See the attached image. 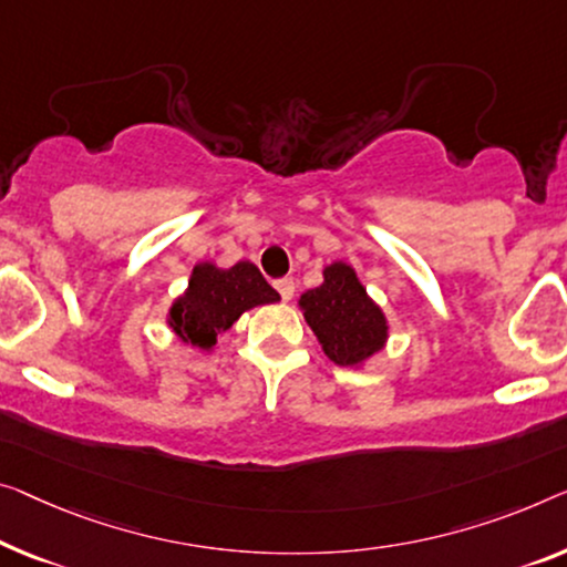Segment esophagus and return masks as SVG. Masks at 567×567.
<instances>
[{"mask_svg": "<svg viewBox=\"0 0 567 567\" xmlns=\"http://www.w3.org/2000/svg\"><path fill=\"white\" fill-rule=\"evenodd\" d=\"M275 290L280 292V298H282V300H292V295H295V282L290 280V277H282V280H277V282H275Z\"/></svg>", "mask_w": 567, "mask_h": 567, "instance_id": "1", "label": "esophagus"}]
</instances>
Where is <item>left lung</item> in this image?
Instances as JSON below:
<instances>
[{"label": "left lung", "mask_w": 567, "mask_h": 567, "mask_svg": "<svg viewBox=\"0 0 567 567\" xmlns=\"http://www.w3.org/2000/svg\"><path fill=\"white\" fill-rule=\"evenodd\" d=\"M298 308L320 349L338 367L364 369L390 341L386 312L343 259L323 267V282L302 292Z\"/></svg>", "instance_id": "obj_1"}]
</instances>
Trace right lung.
Instances as JSON below:
<instances>
[{
	"label": "right lung",
	"instance_id": "right-lung-1",
	"mask_svg": "<svg viewBox=\"0 0 567 567\" xmlns=\"http://www.w3.org/2000/svg\"><path fill=\"white\" fill-rule=\"evenodd\" d=\"M280 300V292L269 285L257 265L249 259L234 267H218L216 261H198L193 267L188 287L167 308L165 323L185 346L203 353L216 349L218 338L244 312Z\"/></svg>",
	"mask_w": 567,
	"mask_h": 567
}]
</instances>
